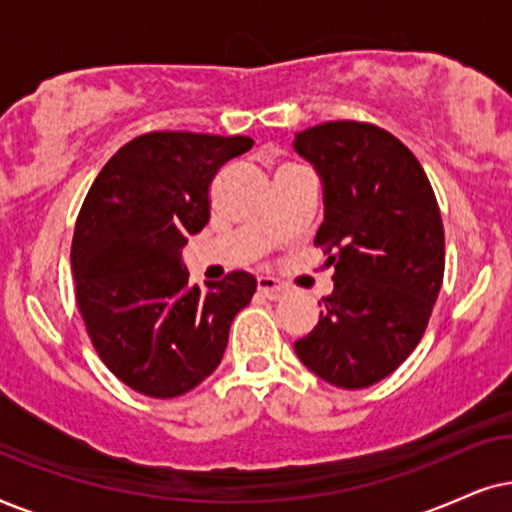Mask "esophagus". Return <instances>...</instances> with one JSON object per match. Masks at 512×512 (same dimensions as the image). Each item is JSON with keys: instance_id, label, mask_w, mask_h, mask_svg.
I'll return each instance as SVG.
<instances>
[{"instance_id": "esophagus-1", "label": "esophagus", "mask_w": 512, "mask_h": 512, "mask_svg": "<svg viewBox=\"0 0 512 512\" xmlns=\"http://www.w3.org/2000/svg\"><path fill=\"white\" fill-rule=\"evenodd\" d=\"M257 290H260V295H264L267 299H281L285 295L283 285L271 276L257 278Z\"/></svg>"}]
</instances>
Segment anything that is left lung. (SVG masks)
<instances>
[{"instance_id": "1", "label": "left lung", "mask_w": 512, "mask_h": 512, "mask_svg": "<svg viewBox=\"0 0 512 512\" xmlns=\"http://www.w3.org/2000/svg\"><path fill=\"white\" fill-rule=\"evenodd\" d=\"M323 180L316 245L335 267L318 325L297 339L327 384L367 388L405 363L424 337L445 274V229L410 149L365 121H327L295 135Z\"/></svg>"}]
</instances>
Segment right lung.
<instances>
[{
  "mask_svg": "<svg viewBox=\"0 0 512 512\" xmlns=\"http://www.w3.org/2000/svg\"><path fill=\"white\" fill-rule=\"evenodd\" d=\"M245 135L154 131L126 142L88 189L72 238L77 306L114 377L149 398H177L220 365L231 320L255 276L189 285L187 236L210 220V182L248 152Z\"/></svg>",
  "mask_w": 512,
  "mask_h": 512,
  "instance_id": "obj_1",
  "label": "right lung"
}]
</instances>
